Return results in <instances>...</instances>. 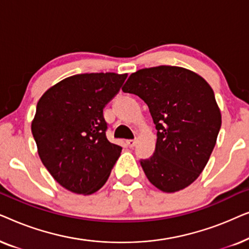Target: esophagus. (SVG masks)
Listing matches in <instances>:
<instances>
[{
	"label": "esophagus",
	"mask_w": 249,
	"mask_h": 249,
	"mask_svg": "<svg viewBox=\"0 0 249 249\" xmlns=\"http://www.w3.org/2000/svg\"><path fill=\"white\" fill-rule=\"evenodd\" d=\"M136 142H137L136 139H129V141H127V145L130 148H132V147H135V146H136Z\"/></svg>",
	"instance_id": "obj_1"
}]
</instances>
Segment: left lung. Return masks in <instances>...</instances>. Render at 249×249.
<instances>
[{"mask_svg": "<svg viewBox=\"0 0 249 249\" xmlns=\"http://www.w3.org/2000/svg\"><path fill=\"white\" fill-rule=\"evenodd\" d=\"M124 93L148 105L158 130L155 152L141 165L164 193L195 181L209 162L221 128V112L207 81L181 67L145 68L131 73Z\"/></svg>", "mask_w": 249, "mask_h": 249, "instance_id": "left-lung-1", "label": "left lung"}]
</instances>
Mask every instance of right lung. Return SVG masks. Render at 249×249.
Instances as JSON below:
<instances>
[{
  "instance_id": "add662e5",
  "label": "right lung",
  "mask_w": 249,
  "mask_h": 249,
  "mask_svg": "<svg viewBox=\"0 0 249 249\" xmlns=\"http://www.w3.org/2000/svg\"><path fill=\"white\" fill-rule=\"evenodd\" d=\"M128 74L81 73L49 88L39 98L32 132L40 161L74 194L90 195L104 186L122 147L107 141L103 108Z\"/></svg>"
}]
</instances>
